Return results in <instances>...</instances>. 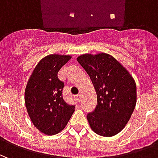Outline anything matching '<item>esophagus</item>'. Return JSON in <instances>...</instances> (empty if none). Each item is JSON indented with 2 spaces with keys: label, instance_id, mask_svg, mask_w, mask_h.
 Segmentation results:
<instances>
[{
  "label": "esophagus",
  "instance_id": "1",
  "mask_svg": "<svg viewBox=\"0 0 158 158\" xmlns=\"http://www.w3.org/2000/svg\"><path fill=\"white\" fill-rule=\"evenodd\" d=\"M75 98L78 100L79 102H80V101H81V95H80V94H79V95H77V96H75Z\"/></svg>",
  "mask_w": 158,
  "mask_h": 158
}]
</instances>
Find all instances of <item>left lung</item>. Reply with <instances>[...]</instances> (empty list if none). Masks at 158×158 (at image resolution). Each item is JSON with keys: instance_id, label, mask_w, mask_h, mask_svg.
I'll return each mask as SVG.
<instances>
[{"instance_id": "left-lung-1", "label": "left lung", "mask_w": 158, "mask_h": 158, "mask_svg": "<svg viewBox=\"0 0 158 158\" xmlns=\"http://www.w3.org/2000/svg\"><path fill=\"white\" fill-rule=\"evenodd\" d=\"M77 61L92 81L97 105L87 120L94 132L112 137L125 127L136 105L135 79L129 71L107 53L83 54Z\"/></svg>"}]
</instances>
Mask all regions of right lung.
<instances>
[{
    "label": "right lung",
    "mask_w": 158,
    "mask_h": 158,
    "mask_svg": "<svg viewBox=\"0 0 158 158\" xmlns=\"http://www.w3.org/2000/svg\"><path fill=\"white\" fill-rule=\"evenodd\" d=\"M70 55L51 54L40 61L29 77L24 92L27 112L35 126L46 135L61 132L75 109L62 98L64 83L57 77Z\"/></svg>",
    "instance_id": "obj_1"
}]
</instances>
